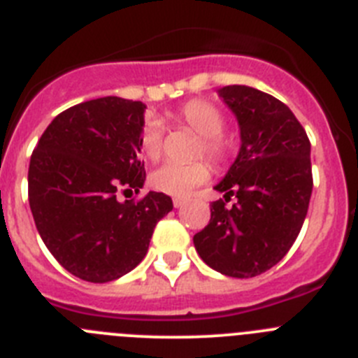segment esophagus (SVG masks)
Wrapping results in <instances>:
<instances>
[{
	"label": "esophagus",
	"mask_w": 358,
	"mask_h": 358,
	"mask_svg": "<svg viewBox=\"0 0 358 358\" xmlns=\"http://www.w3.org/2000/svg\"><path fill=\"white\" fill-rule=\"evenodd\" d=\"M173 205H175V208H180V207H182V205H185V199L175 198V199H173Z\"/></svg>",
	"instance_id": "34e87169"
}]
</instances>
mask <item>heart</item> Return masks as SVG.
Masks as SVG:
<instances>
[{
  "label": "heart",
  "instance_id": "heart-1",
  "mask_svg": "<svg viewBox=\"0 0 358 358\" xmlns=\"http://www.w3.org/2000/svg\"><path fill=\"white\" fill-rule=\"evenodd\" d=\"M176 121L199 135L196 157H207L221 166L230 155V141L223 135L224 115L214 103L205 99H191L176 112ZM164 127L157 119H150L141 131L139 146L143 155L150 160H159L162 155ZM210 178V167L207 162L175 164L167 162L151 173L150 182L153 189L169 196H187L194 187L203 185Z\"/></svg>",
  "mask_w": 358,
  "mask_h": 358
}]
</instances>
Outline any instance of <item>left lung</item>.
Masks as SVG:
<instances>
[{
  "mask_svg": "<svg viewBox=\"0 0 358 358\" xmlns=\"http://www.w3.org/2000/svg\"><path fill=\"white\" fill-rule=\"evenodd\" d=\"M241 128L239 155L215 191L210 221L194 235L201 260L231 278H251L285 257L312 194L310 141L291 108L246 85L219 89ZM234 195L236 203L227 208Z\"/></svg>",
  "mask_w": 358,
  "mask_h": 358,
  "instance_id": "8db88e82",
  "label": "left lung"
}]
</instances>
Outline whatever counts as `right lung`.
Wrapping results in <instances>:
<instances>
[{
	"label": "right lung",
	"instance_id": "add662e5",
	"mask_svg": "<svg viewBox=\"0 0 358 358\" xmlns=\"http://www.w3.org/2000/svg\"><path fill=\"white\" fill-rule=\"evenodd\" d=\"M141 101L107 96L67 108L38 139L28 169V199L41 239L60 266L85 282L105 283L146 257L171 198L139 192L146 180L139 139Z\"/></svg>",
	"mask_w": 358,
	"mask_h": 358
}]
</instances>
